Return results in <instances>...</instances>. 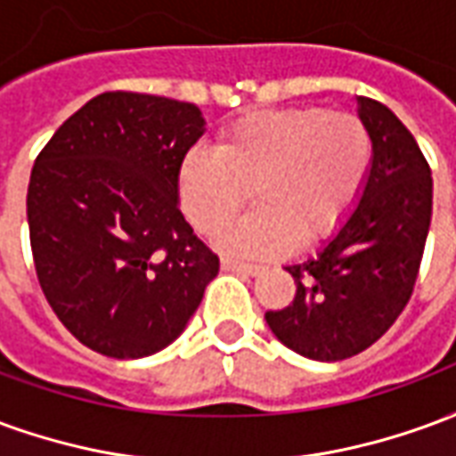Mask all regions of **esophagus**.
Masks as SVG:
<instances>
[{"instance_id":"1","label":"esophagus","mask_w":456,"mask_h":456,"mask_svg":"<svg viewBox=\"0 0 456 456\" xmlns=\"http://www.w3.org/2000/svg\"><path fill=\"white\" fill-rule=\"evenodd\" d=\"M222 268L224 271H239V273H248V276H258L264 266L256 264H244V261H234V258H222Z\"/></svg>"}]
</instances>
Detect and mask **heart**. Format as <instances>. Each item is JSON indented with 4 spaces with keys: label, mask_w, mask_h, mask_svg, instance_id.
<instances>
[{
    "label": "heart",
    "mask_w": 456,
    "mask_h": 456,
    "mask_svg": "<svg viewBox=\"0 0 456 456\" xmlns=\"http://www.w3.org/2000/svg\"><path fill=\"white\" fill-rule=\"evenodd\" d=\"M373 139L354 114L286 107L247 114L222 129L217 149L188 151L178 168L180 208L215 237L244 209L254 212L219 239L229 254L278 256L327 237L369 178Z\"/></svg>",
    "instance_id": "1"
}]
</instances>
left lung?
Masks as SVG:
<instances>
[{"label":"left lung","mask_w":456,"mask_h":456,"mask_svg":"<svg viewBox=\"0 0 456 456\" xmlns=\"http://www.w3.org/2000/svg\"><path fill=\"white\" fill-rule=\"evenodd\" d=\"M373 139L359 205L325 247L286 271L296 297L268 310L271 332L300 356L342 362L369 349L408 305L432 217L430 166L386 104L356 97Z\"/></svg>","instance_id":"8db88e82"}]
</instances>
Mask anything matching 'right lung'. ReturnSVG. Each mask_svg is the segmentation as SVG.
<instances>
[{"label":"right lung","mask_w":456,"mask_h":456,"mask_svg":"<svg viewBox=\"0 0 456 456\" xmlns=\"http://www.w3.org/2000/svg\"><path fill=\"white\" fill-rule=\"evenodd\" d=\"M205 134L195 104L102 93L31 170L26 215L36 276L75 339L112 359L175 342L219 258L178 208L183 156Z\"/></svg>","instance_id":"obj_1"}]
</instances>
